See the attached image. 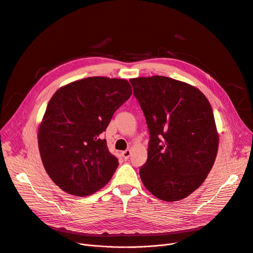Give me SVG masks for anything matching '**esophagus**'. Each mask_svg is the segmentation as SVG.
<instances>
[{
	"label": "esophagus",
	"mask_w": 253,
	"mask_h": 253,
	"mask_svg": "<svg viewBox=\"0 0 253 253\" xmlns=\"http://www.w3.org/2000/svg\"><path fill=\"white\" fill-rule=\"evenodd\" d=\"M130 155H131V151H130L129 149H127V150H125V151H123V152H122V157L124 158V160L129 159Z\"/></svg>",
	"instance_id": "obj_1"
}]
</instances>
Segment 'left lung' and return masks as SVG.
<instances>
[{
    "label": "left lung",
    "mask_w": 253,
    "mask_h": 253,
    "mask_svg": "<svg viewBox=\"0 0 253 253\" xmlns=\"http://www.w3.org/2000/svg\"><path fill=\"white\" fill-rule=\"evenodd\" d=\"M149 129L142 182L172 202L195 191L210 172L219 137L211 105L197 88L164 76L130 79Z\"/></svg>",
    "instance_id": "1"
}]
</instances>
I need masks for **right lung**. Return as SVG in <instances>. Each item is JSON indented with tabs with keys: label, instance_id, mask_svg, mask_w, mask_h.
I'll use <instances>...</instances> for the list:
<instances>
[{
	"label": "right lung",
	"instance_id": "obj_1",
	"mask_svg": "<svg viewBox=\"0 0 253 253\" xmlns=\"http://www.w3.org/2000/svg\"><path fill=\"white\" fill-rule=\"evenodd\" d=\"M131 94L125 79L90 77L53 95L39 127L38 144L45 170L63 191L88 196L109 182L119 163L101 134Z\"/></svg>",
	"mask_w": 253,
	"mask_h": 253
}]
</instances>
